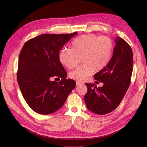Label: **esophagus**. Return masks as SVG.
I'll return each instance as SVG.
<instances>
[{
    "instance_id": "1",
    "label": "esophagus",
    "mask_w": 147,
    "mask_h": 147,
    "mask_svg": "<svg viewBox=\"0 0 147 147\" xmlns=\"http://www.w3.org/2000/svg\"><path fill=\"white\" fill-rule=\"evenodd\" d=\"M83 84V83H82V82H76V84H77V86L80 85V84Z\"/></svg>"
}]
</instances>
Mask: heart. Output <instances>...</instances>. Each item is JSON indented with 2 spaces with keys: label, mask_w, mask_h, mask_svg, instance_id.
Segmentation results:
<instances>
[{
  "label": "heart",
  "mask_w": 147,
  "mask_h": 147,
  "mask_svg": "<svg viewBox=\"0 0 147 147\" xmlns=\"http://www.w3.org/2000/svg\"><path fill=\"white\" fill-rule=\"evenodd\" d=\"M72 48L62 49L59 60L67 68L71 69L78 65L82 57L84 64L71 72L70 77L78 81H84L95 70H101L108 64L112 56L114 43L107 36L90 34L74 39Z\"/></svg>",
  "instance_id": "b5f03b06"
}]
</instances>
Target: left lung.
<instances>
[{
  "label": "left lung",
  "mask_w": 147,
  "mask_h": 147,
  "mask_svg": "<svg viewBox=\"0 0 147 147\" xmlns=\"http://www.w3.org/2000/svg\"><path fill=\"white\" fill-rule=\"evenodd\" d=\"M113 56L108 64L96 74L94 79L104 83L97 88L86 83L84 101L87 108L97 115H105L116 109L121 103L131 83L133 54L129 44L119 37L115 39Z\"/></svg>",
  "instance_id": "left-lung-1"
}]
</instances>
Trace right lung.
<instances>
[{"mask_svg": "<svg viewBox=\"0 0 147 147\" xmlns=\"http://www.w3.org/2000/svg\"><path fill=\"white\" fill-rule=\"evenodd\" d=\"M77 34H44L26 42L19 56L17 80L26 102L34 112L53 113L64 104L76 82L66 79L59 54L65 43ZM53 78H61L59 83Z\"/></svg>", "mask_w": 147, "mask_h": 147, "instance_id": "right-lung-1", "label": "right lung"}]
</instances>
